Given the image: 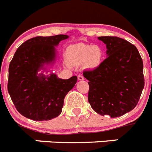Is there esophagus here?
<instances>
[{"mask_svg": "<svg viewBox=\"0 0 152 152\" xmlns=\"http://www.w3.org/2000/svg\"><path fill=\"white\" fill-rule=\"evenodd\" d=\"M77 79H78V80H84V77L82 75H79L78 76H77Z\"/></svg>", "mask_w": 152, "mask_h": 152, "instance_id": "obj_1", "label": "esophagus"}]
</instances>
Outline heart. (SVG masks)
Returning a JSON list of instances; mask_svg holds the SVG:
<instances>
[{
    "label": "heart",
    "mask_w": 152,
    "mask_h": 152,
    "mask_svg": "<svg viewBox=\"0 0 152 152\" xmlns=\"http://www.w3.org/2000/svg\"><path fill=\"white\" fill-rule=\"evenodd\" d=\"M66 58L72 64H85L88 68H96L103 61V51L99 45L75 44L67 48Z\"/></svg>",
    "instance_id": "heart-1"
}]
</instances>
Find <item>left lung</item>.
I'll return each mask as SVG.
<instances>
[{
    "label": "left lung",
    "instance_id": "1",
    "mask_svg": "<svg viewBox=\"0 0 152 152\" xmlns=\"http://www.w3.org/2000/svg\"><path fill=\"white\" fill-rule=\"evenodd\" d=\"M108 57L94 70L84 71L89 80L88 102L101 116L119 117L137 105L145 86L143 61L134 45L116 36H100Z\"/></svg>",
    "mask_w": 152,
    "mask_h": 152
}]
</instances>
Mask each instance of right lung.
Segmentation results:
<instances>
[{
  "instance_id": "add662e5",
  "label": "right lung",
  "mask_w": 152,
  "mask_h": 152,
  "mask_svg": "<svg viewBox=\"0 0 152 152\" xmlns=\"http://www.w3.org/2000/svg\"><path fill=\"white\" fill-rule=\"evenodd\" d=\"M67 35L36 36L16 51L9 65L7 90L21 115L35 121L50 120L61 114L64 100L77 82V76L61 79L49 75L47 67L54 64L56 47Z\"/></svg>"
}]
</instances>
